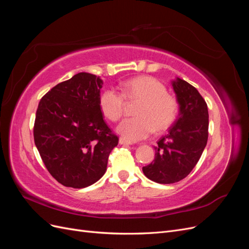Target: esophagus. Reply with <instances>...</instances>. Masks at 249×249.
<instances>
[{
	"label": "esophagus",
	"instance_id": "1",
	"mask_svg": "<svg viewBox=\"0 0 249 249\" xmlns=\"http://www.w3.org/2000/svg\"><path fill=\"white\" fill-rule=\"evenodd\" d=\"M119 144H122V145H131V144H133V143L130 142V141H127L126 139H124L123 137H120L119 138Z\"/></svg>",
	"mask_w": 249,
	"mask_h": 249
}]
</instances>
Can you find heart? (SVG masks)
Here are the masks:
<instances>
[{
    "label": "heart",
    "mask_w": 249,
    "mask_h": 249,
    "mask_svg": "<svg viewBox=\"0 0 249 249\" xmlns=\"http://www.w3.org/2000/svg\"><path fill=\"white\" fill-rule=\"evenodd\" d=\"M122 92L115 89L104 90L100 96L103 114L111 122H116L124 115L125 99L140 102L135 111L137 117L125 118L116 131L127 141H138L148 137L154 131L164 132L175 123L178 111V103L173 95L167 93L162 82L153 77H137L127 80L122 85Z\"/></svg>",
    "instance_id": "heart-1"
}]
</instances>
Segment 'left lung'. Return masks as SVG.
I'll list each match as a JSON object with an SVG mask.
<instances>
[{
  "mask_svg": "<svg viewBox=\"0 0 249 249\" xmlns=\"http://www.w3.org/2000/svg\"><path fill=\"white\" fill-rule=\"evenodd\" d=\"M178 103V119L155 147V160L142 168L149 179L173 184L185 178L197 164L207 145L208 106L189 83L177 78L171 82Z\"/></svg>",
  "mask_w": 249,
  "mask_h": 249,
  "instance_id": "1",
  "label": "left lung"
}]
</instances>
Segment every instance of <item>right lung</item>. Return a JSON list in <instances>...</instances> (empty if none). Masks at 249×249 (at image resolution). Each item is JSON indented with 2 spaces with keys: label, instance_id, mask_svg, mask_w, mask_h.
Returning a JSON list of instances; mask_svg holds the SVG:
<instances>
[{
  "label": "right lung",
  "instance_id": "obj_1",
  "mask_svg": "<svg viewBox=\"0 0 249 249\" xmlns=\"http://www.w3.org/2000/svg\"><path fill=\"white\" fill-rule=\"evenodd\" d=\"M103 80L79 72L53 87L39 102L34 141L52 177L71 188L97 182L118 144L100 107Z\"/></svg>",
  "mask_w": 249,
  "mask_h": 249
}]
</instances>
